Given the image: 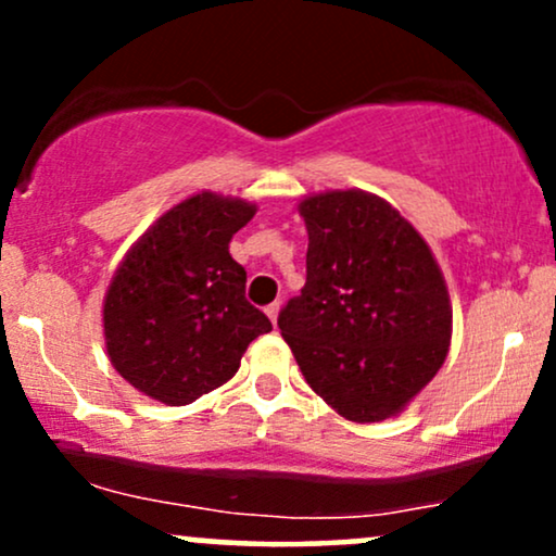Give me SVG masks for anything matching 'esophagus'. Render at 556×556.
<instances>
[{
	"mask_svg": "<svg viewBox=\"0 0 556 556\" xmlns=\"http://www.w3.org/2000/svg\"><path fill=\"white\" fill-rule=\"evenodd\" d=\"M266 316L271 318V324L274 327H277V316H279V303H271V305H266Z\"/></svg>",
	"mask_w": 556,
	"mask_h": 556,
	"instance_id": "1",
	"label": "esophagus"
}]
</instances>
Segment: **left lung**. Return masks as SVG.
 <instances>
[{"instance_id": "1", "label": "left lung", "mask_w": 556, "mask_h": 556, "mask_svg": "<svg viewBox=\"0 0 556 556\" xmlns=\"http://www.w3.org/2000/svg\"><path fill=\"white\" fill-rule=\"evenodd\" d=\"M298 212L308 229V274L279 314L285 342L342 418L397 416L450 353V292L429 242L366 190L305 195Z\"/></svg>"}]
</instances>
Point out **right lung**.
<instances>
[{"instance_id": "right-lung-1", "label": "right lung", "mask_w": 556, "mask_h": 556, "mask_svg": "<svg viewBox=\"0 0 556 556\" xmlns=\"http://www.w3.org/2000/svg\"><path fill=\"white\" fill-rule=\"evenodd\" d=\"M256 203L203 190L172 206L125 253L104 295V340L130 387L188 405L232 379L271 321L245 300L229 240Z\"/></svg>"}]
</instances>
